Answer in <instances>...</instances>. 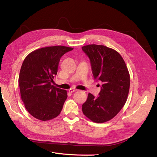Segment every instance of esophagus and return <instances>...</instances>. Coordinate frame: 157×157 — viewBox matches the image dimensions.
<instances>
[{"label":"esophagus","mask_w":157,"mask_h":157,"mask_svg":"<svg viewBox=\"0 0 157 157\" xmlns=\"http://www.w3.org/2000/svg\"><path fill=\"white\" fill-rule=\"evenodd\" d=\"M75 91H77V90L76 89H75V88H71V89H69V92H71V93H73V92H75Z\"/></svg>","instance_id":"1"}]
</instances>
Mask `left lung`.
<instances>
[{
  "label": "left lung",
  "instance_id": "1",
  "mask_svg": "<svg viewBox=\"0 0 157 157\" xmlns=\"http://www.w3.org/2000/svg\"><path fill=\"white\" fill-rule=\"evenodd\" d=\"M82 50L90 60L94 78L103 83L99 96L88 94L82 110L92 121L105 122L115 117L126 103L130 74L124 59L116 50L97 44L84 46Z\"/></svg>",
  "mask_w": 157,
  "mask_h": 157
}]
</instances>
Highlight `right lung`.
Listing matches in <instances>:
<instances>
[{"label": "right lung", "instance_id": "add662e5", "mask_svg": "<svg viewBox=\"0 0 157 157\" xmlns=\"http://www.w3.org/2000/svg\"><path fill=\"white\" fill-rule=\"evenodd\" d=\"M73 50L64 46L44 47L25 58L19 75L21 100L31 115L42 121L58 117L67 98V91L52 85L61 57Z\"/></svg>", "mask_w": 157, "mask_h": 157}]
</instances>
